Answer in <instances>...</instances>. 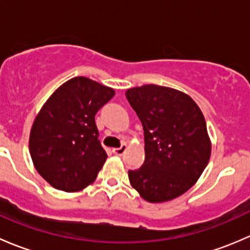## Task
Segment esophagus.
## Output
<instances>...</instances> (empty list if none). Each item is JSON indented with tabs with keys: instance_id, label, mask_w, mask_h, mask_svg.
<instances>
[{
	"instance_id": "1",
	"label": "esophagus",
	"mask_w": 250,
	"mask_h": 250,
	"mask_svg": "<svg viewBox=\"0 0 250 250\" xmlns=\"http://www.w3.org/2000/svg\"><path fill=\"white\" fill-rule=\"evenodd\" d=\"M127 148H128V146L125 145V144H123L122 146H121V147H117V148H113V153H115V155H117V156H122L123 153L125 152V151H127Z\"/></svg>"
}]
</instances>
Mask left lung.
Returning a JSON list of instances; mask_svg holds the SVG:
<instances>
[{"label": "left lung", "instance_id": "obj_1", "mask_svg": "<svg viewBox=\"0 0 250 250\" xmlns=\"http://www.w3.org/2000/svg\"><path fill=\"white\" fill-rule=\"evenodd\" d=\"M125 98L145 138V162L128 172L130 185L151 203L179 197L195 185L210 158L202 111L188 94L163 85L130 88Z\"/></svg>", "mask_w": 250, "mask_h": 250}]
</instances>
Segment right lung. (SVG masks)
<instances>
[{
  "label": "right lung",
  "instance_id": "obj_1",
  "mask_svg": "<svg viewBox=\"0 0 250 250\" xmlns=\"http://www.w3.org/2000/svg\"><path fill=\"white\" fill-rule=\"evenodd\" d=\"M113 95L112 88L74 77L37 113L30 132V155L37 172L53 188L77 192L94 183L107 158L94 116Z\"/></svg>",
  "mask_w": 250,
  "mask_h": 250
}]
</instances>
